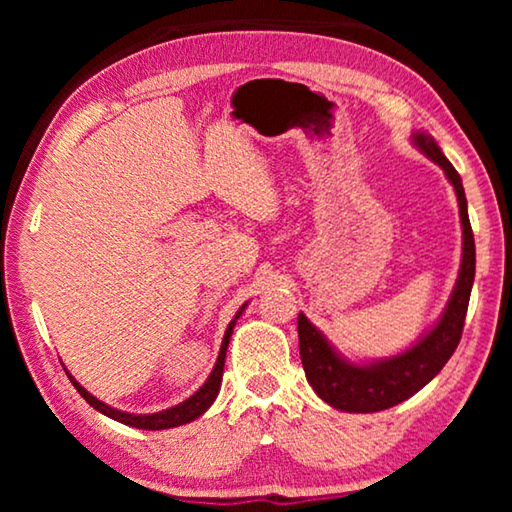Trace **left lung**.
Masks as SVG:
<instances>
[{"label": "left lung", "mask_w": 512, "mask_h": 512, "mask_svg": "<svg viewBox=\"0 0 512 512\" xmlns=\"http://www.w3.org/2000/svg\"><path fill=\"white\" fill-rule=\"evenodd\" d=\"M411 142L431 162H436L445 171L449 183L454 185L458 198V214L463 225V257L458 268V280L452 296L447 300L443 316L436 320L427 334H422L409 350L397 357L354 363L325 339L320 329L309 323V318L298 314V339L300 359L305 368L307 381L314 388L320 400L339 411L348 413H375L391 409V406L409 400L429 384V381L443 370L452 357L458 341H461L467 305L474 284L476 250L470 216H467V198L461 183V176L445 158L440 146L429 133H411Z\"/></svg>", "instance_id": "left-lung-1"}]
</instances>
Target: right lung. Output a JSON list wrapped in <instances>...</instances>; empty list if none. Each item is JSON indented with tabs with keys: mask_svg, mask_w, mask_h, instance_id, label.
<instances>
[{
	"mask_svg": "<svg viewBox=\"0 0 512 512\" xmlns=\"http://www.w3.org/2000/svg\"><path fill=\"white\" fill-rule=\"evenodd\" d=\"M248 305V302H246ZM246 305H241L239 311L235 314V318L230 320L228 329H225V336H223V343H221V350H219V357H216L214 368L210 372V377L205 379V384L198 388V391L187 397L185 402H180L176 406H171V409H164L158 413H126V411H119V409H112V406L103 404L101 400H97L92 393L85 391V388L76 381L72 375L67 372L69 381H72L76 391L81 393V397L90 406H94L99 413L108 415V418L117 420L121 424H128V427H135V429H149V431H160V429H171V427H180V424H187L196 418H201V415L210 409L212 402L216 400V395H219V388H221V379H223V366H225V352H228V343H230V336H232V329L237 325V318L244 314Z\"/></svg>",
	"mask_w": 512,
	"mask_h": 512,
	"instance_id": "1",
	"label": "right lung"
}]
</instances>
